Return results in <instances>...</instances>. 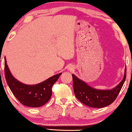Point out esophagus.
<instances>
[{
    "label": "esophagus",
    "mask_w": 132,
    "mask_h": 132,
    "mask_svg": "<svg viewBox=\"0 0 132 132\" xmlns=\"http://www.w3.org/2000/svg\"><path fill=\"white\" fill-rule=\"evenodd\" d=\"M69 69V71H72V69H73V68H72V67H69V69Z\"/></svg>",
    "instance_id": "34e87169"
}]
</instances>
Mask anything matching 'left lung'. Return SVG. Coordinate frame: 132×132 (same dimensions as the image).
<instances>
[{
	"mask_svg": "<svg viewBox=\"0 0 132 132\" xmlns=\"http://www.w3.org/2000/svg\"><path fill=\"white\" fill-rule=\"evenodd\" d=\"M127 75V68L122 81L114 88L109 90H100L90 87L82 80L72 75L73 89L76 97L82 104L94 108H102L110 105L116 99L120 91Z\"/></svg>",
	"mask_w": 132,
	"mask_h": 132,
	"instance_id": "left-lung-1",
	"label": "left lung"
}]
</instances>
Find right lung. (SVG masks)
<instances>
[{
  "mask_svg": "<svg viewBox=\"0 0 132 132\" xmlns=\"http://www.w3.org/2000/svg\"><path fill=\"white\" fill-rule=\"evenodd\" d=\"M5 57V76L9 88L13 94L23 105L38 107L45 105L50 99L52 87L61 73L54 75L42 82L35 85H27L16 80L12 75Z\"/></svg>",
  "mask_w": 132,
  "mask_h": 132,
  "instance_id": "add662e5",
  "label": "right lung"
}]
</instances>
